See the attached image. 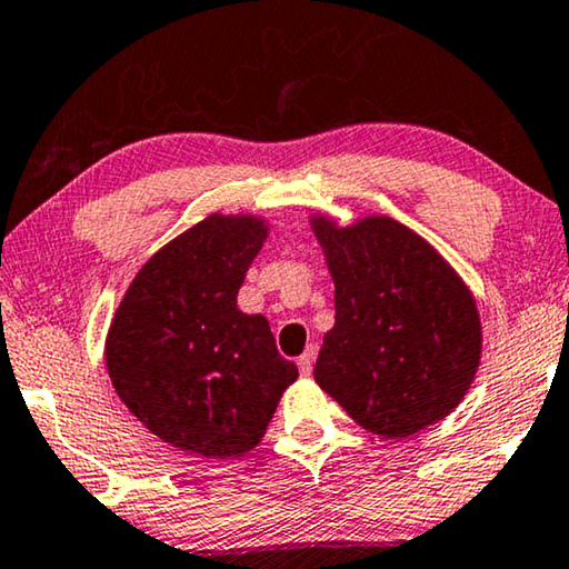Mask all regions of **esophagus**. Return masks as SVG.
Masks as SVG:
<instances>
[{
    "mask_svg": "<svg viewBox=\"0 0 569 569\" xmlns=\"http://www.w3.org/2000/svg\"><path fill=\"white\" fill-rule=\"evenodd\" d=\"M297 363H299V372H301V375H305V377L312 375V367H315V348H307V351L299 356Z\"/></svg>",
    "mask_w": 569,
    "mask_h": 569,
    "instance_id": "obj_1",
    "label": "esophagus"
}]
</instances>
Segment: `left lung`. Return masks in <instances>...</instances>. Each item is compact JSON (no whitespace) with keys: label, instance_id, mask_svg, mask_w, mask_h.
Returning a JSON list of instances; mask_svg holds the SVG:
<instances>
[{"label":"left lung","instance_id":"left-lung-1","mask_svg":"<svg viewBox=\"0 0 569 569\" xmlns=\"http://www.w3.org/2000/svg\"><path fill=\"white\" fill-rule=\"evenodd\" d=\"M336 283V325L315 380L382 439H403L460 406L481 361V317L456 268L390 216L340 226L309 216Z\"/></svg>","mask_w":569,"mask_h":569}]
</instances>
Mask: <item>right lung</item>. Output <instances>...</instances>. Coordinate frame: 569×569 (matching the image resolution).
Returning <instances> with one entry per match:
<instances>
[{"instance_id":"add662e5","label":"right lung","mask_w":569,"mask_h":569,"mask_svg":"<svg viewBox=\"0 0 569 569\" xmlns=\"http://www.w3.org/2000/svg\"><path fill=\"white\" fill-rule=\"evenodd\" d=\"M270 223L210 213L132 278L106 332V369L130 413L192 458L254 450L299 369L262 315L237 307Z\"/></svg>"}]
</instances>
